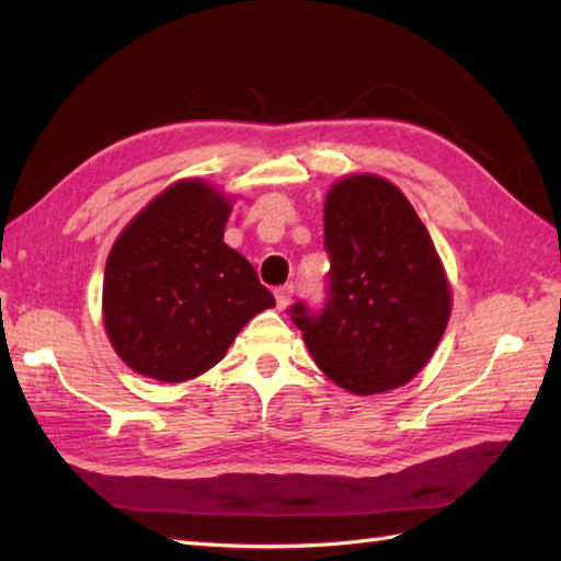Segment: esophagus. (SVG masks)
<instances>
[{
    "instance_id": "34e87169",
    "label": "esophagus",
    "mask_w": 561,
    "mask_h": 561,
    "mask_svg": "<svg viewBox=\"0 0 561 561\" xmlns=\"http://www.w3.org/2000/svg\"><path fill=\"white\" fill-rule=\"evenodd\" d=\"M291 296H294V286L291 284H284V286H277L275 289V298H277V308L284 310L286 306L291 304Z\"/></svg>"
}]
</instances>
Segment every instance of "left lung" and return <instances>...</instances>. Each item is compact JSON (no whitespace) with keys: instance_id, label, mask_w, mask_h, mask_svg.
Wrapping results in <instances>:
<instances>
[{"instance_id":"obj_1","label":"left lung","mask_w":561,"mask_h":561,"mask_svg":"<svg viewBox=\"0 0 561 561\" xmlns=\"http://www.w3.org/2000/svg\"><path fill=\"white\" fill-rule=\"evenodd\" d=\"M328 304L289 308L318 368L351 394L407 385L449 322V282L413 205L375 174L336 181L324 201Z\"/></svg>"}]
</instances>
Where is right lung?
Wrapping results in <instances>:
<instances>
[{"label":"right lung","mask_w":561,"mask_h":561,"mask_svg":"<svg viewBox=\"0 0 561 561\" xmlns=\"http://www.w3.org/2000/svg\"><path fill=\"white\" fill-rule=\"evenodd\" d=\"M231 203L198 179L154 198L114 241L102 318L128 368L186 382L225 358L260 310L275 306L241 253L225 243Z\"/></svg>","instance_id":"right-lung-1"}]
</instances>
